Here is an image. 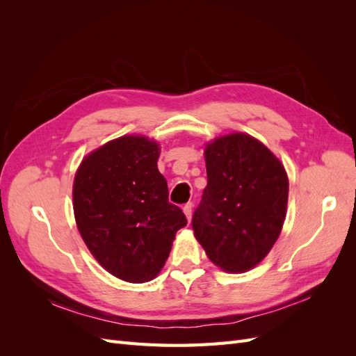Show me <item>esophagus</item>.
I'll use <instances>...</instances> for the list:
<instances>
[{
	"mask_svg": "<svg viewBox=\"0 0 356 356\" xmlns=\"http://www.w3.org/2000/svg\"><path fill=\"white\" fill-rule=\"evenodd\" d=\"M191 209H193V203H187V204H184V208H182V211H184V213H186V218L188 221L191 220Z\"/></svg>",
	"mask_w": 356,
	"mask_h": 356,
	"instance_id": "34e87169",
	"label": "esophagus"
}]
</instances>
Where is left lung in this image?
<instances>
[{
  "mask_svg": "<svg viewBox=\"0 0 356 356\" xmlns=\"http://www.w3.org/2000/svg\"><path fill=\"white\" fill-rule=\"evenodd\" d=\"M208 186L193 215V232L209 260L227 273L260 264L286 217V170L257 138L233 132L204 145Z\"/></svg>",
  "mask_w": 356,
  "mask_h": 356,
  "instance_id": "obj_1",
  "label": "left lung"
}]
</instances>
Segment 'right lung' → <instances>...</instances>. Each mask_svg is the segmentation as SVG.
I'll return each instance as SVG.
<instances>
[{
	"instance_id": "add662e5",
	"label": "right lung",
	"mask_w": 356,
	"mask_h": 356,
	"mask_svg": "<svg viewBox=\"0 0 356 356\" xmlns=\"http://www.w3.org/2000/svg\"><path fill=\"white\" fill-rule=\"evenodd\" d=\"M159 156L154 139L124 135L90 152L74 177L72 208L81 239L106 272L131 284L160 273L177 232L187 224L168 200Z\"/></svg>"
}]
</instances>
